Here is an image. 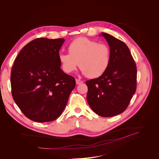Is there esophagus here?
<instances>
[{
    "instance_id": "34e87169",
    "label": "esophagus",
    "mask_w": 159,
    "mask_h": 159,
    "mask_svg": "<svg viewBox=\"0 0 159 159\" xmlns=\"http://www.w3.org/2000/svg\"><path fill=\"white\" fill-rule=\"evenodd\" d=\"M75 82H76V84L77 85H80V84H82L84 81H81V80H75Z\"/></svg>"
}]
</instances>
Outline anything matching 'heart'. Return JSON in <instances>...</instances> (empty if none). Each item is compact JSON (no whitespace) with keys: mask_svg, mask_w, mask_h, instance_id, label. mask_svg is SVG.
Segmentation results:
<instances>
[{"mask_svg":"<svg viewBox=\"0 0 159 159\" xmlns=\"http://www.w3.org/2000/svg\"><path fill=\"white\" fill-rule=\"evenodd\" d=\"M69 54L60 53L58 60L66 74L74 72L78 66L89 78H97L107 71L111 62V50L106 44L81 37L72 41Z\"/></svg>","mask_w":159,"mask_h":159,"instance_id":"1","label":"heart"}]
</instances>
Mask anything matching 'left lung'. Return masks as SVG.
Segmentation results:
<instances>
[{"instance_id": "left-lung-1", "label": "left lung", "mask_w": 159, "mask_h": 159, "mask_svg": "<svg viewBox=\"0 0 159 159\" xmlns=\"http://www.w3.org/2000/svg\"><path fill=\"white\" fill-rule=\"evenodd\" d=\"M111 50L107 71L98 78L86 81L87 101L99 116L109 117L123 113L135 93L137 67L127 46L107 33L102 32Z\"/></svg>"}]
</instances>
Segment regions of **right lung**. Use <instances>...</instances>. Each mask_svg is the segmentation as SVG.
I'll list each match as a JSON object with an SVG mask.
<instances>
[{"label":"right lung","mask_w":159,"mask_h":159,"mask_svg":"<svg viewBox=\"0 0 159 159\" xmlns=\"http://www.w3.org/2000/svg\"><path fill=\"white\" fill-rule=\"evenodd\" d=\"M64 42V38H37L24 47L14 60L12 97L32 121L49 122L58 118L75 88V79L61 70L58 60Z\"/></svg>","instance_id":"right-lung-1"}]
</instances>
